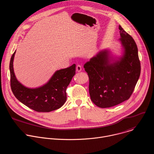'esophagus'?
<instances>
[{
  "mask_svg": "<svg viewBox=\"0 0 154 154\" xmlns=\"http://www.w3.org/2000/svg\"><path fill=\"white\" fill-rule=\"evenodd\" d=\"M82 66L80 65H77L76 66V71L77 72H80L82 71Z\"/></svg>",
  "mask_w": 154,
  "mask_h": 154,
  "instance_id": "obj_1",
  "label": "esophagus"
}]
</instances>
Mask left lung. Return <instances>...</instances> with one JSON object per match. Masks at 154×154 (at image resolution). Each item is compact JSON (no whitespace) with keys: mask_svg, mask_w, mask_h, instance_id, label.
Wrapping results in <instances>:
<instances>
[{"mask_svg":"<svg viewBox=\"0 0 154 154\" xmlns=\"http://www.w3.org/2000/svg\"><path fill=\"white\" fill-rule=\"evenodd\" d=\"M124 49L119 60L111 62L107 50L99 52L84 65L91 99L98 107L110 108L128 100L140 75L138 48L133 38L119 25Z\"/></svg>","mask_w":154,"mask_h":154,"instance_id":"8db88e82","label":"left lung"}]
</instances>
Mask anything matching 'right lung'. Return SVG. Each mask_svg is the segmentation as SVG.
Returning <instances> with one entry per match:
<instances>
[{
	"label": "right lung",
	"instance_id": "obj_1",
	"mask_svg": "<svg viewBox=\"0 0 154 154\" xmlns=\"http://www.w3.org/2000/svg\"><path fill=\"white\" fill-rule=\"evenodd\" d=\"M15 52L10 63L11 88L21 103L39 112H48L61 108L66 100V88L75 74V65L57 71L49 82L37 88H28L16 79L13 69Z\"/></svg>",
	"mask_w": 154,
	"mask_h": 154
}]
</instances>
